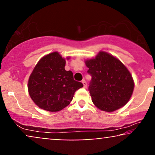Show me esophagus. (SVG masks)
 <instances>
[{
  "label": "esophagus",
  "mask_w": 155,
  "mask_h": 155,
  "mask_svg": "<svg viewBox=\"0 0 155 155\" xmlns=\"http://www.w3.org/2000/svg\"><path fill=\"white\" fill-rule=\"evenodd\" d=\"M82 83H83V87H85V88H86V87H87V83H86V81H85V80H83V81H82Z\"/></svg>",
  "instance_id": "34e87169"
}]
</instances>
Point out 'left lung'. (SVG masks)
Returning <instances> with one entry per match:
<instances>
[{"label": "left lung", "instance_id": "left-lung-1", "mask_svg": "<svg viewBox=\"0 0 155 155\" xmlns=\"http://www.w3.org/2000/svg\"><path fill=\"white\" fill-rule=\"evenodd\" d=\"M85 62L88 68L87 72L92 77L89 91L95 106L107 112L125 106L132 95L134 83L123 63L102 51L95 58Z\"/></svg>", "mask_w": 155, "mask_h": 155}]
</instances>
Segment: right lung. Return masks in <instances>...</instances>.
<instances>
[{"mask_svg": "<svg viewBox=\"0 0 155 155\" xmlns=\"http://www.w3.org/2000/svg\"><path fill=\"white\" fill-rule=\"evenodd\" d=\"M65 63V59L54 51L40 59L30 74L28 93L41 109L51 112L62 110L70 104L74 92L83 87V83L74 81L72 71H66Z\"/></svg>", "mask_w": 155, "mask_h": 155, "instance_id": "obj_1", "label": "right lung"}]
</instances>
